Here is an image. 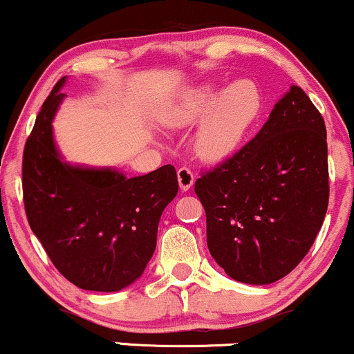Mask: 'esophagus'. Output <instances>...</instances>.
Listing matches in <instances>:
<instances>
[{"label":"esophagus","mask_w":354,"mask_h":354,"mask_svg":"<svg viewBox=\"0 0 354 354\" xmlns=\"http://www.w3.org/2000/svg\"><path fill=\"white\" fill-rule=\"evenodd\" d=\"M178 185H180L181 191H188L194 185V174L186 166L178 169Z\"/></svg>","instance_id":"obj_1"}]
</instances>
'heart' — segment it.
Instances as JSON below:
<instances>
[{
	"instance_id": "1",
	"label": "heart",
	"mask_w": 354,
	"mask_h": 354,
	"mask_svg": "<svg viewBox=\"0 0 354 354\" xmlns=\"http://www.w3.org/2000/svg\"><path fill=\"white\" fill-rule=\"evenodd\" d=\"M262 92L252 80L241 79L225 85L198 84L185 88L168 105L163 123L169 129L198 124L194 150L204 161L219 163L242 147L262 112Z\"/></svg>"
}]
</instances>
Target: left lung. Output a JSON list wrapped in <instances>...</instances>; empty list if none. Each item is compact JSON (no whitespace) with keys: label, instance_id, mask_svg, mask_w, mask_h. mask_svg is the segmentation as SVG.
Masks as SVG:
<instances>
[{"label":"left lung","instance_id":"left-lung-1","mask_svg":"<svg viewBox=\"0 0 354 354\" xmlns=\"http://www.w3.org/2000/svg\"><path fill=\"white\" fill-rule=\"evenodd\" d=\"M194 191L209 252L231 279L267 285L290 274L320 232L330 196L325 122L308 95L290 85L254 140Z\"/></svg>","mask_w":354,"mask_h":354}]
</instances>
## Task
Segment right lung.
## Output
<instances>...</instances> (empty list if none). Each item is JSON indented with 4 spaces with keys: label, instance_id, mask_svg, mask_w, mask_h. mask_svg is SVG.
<instances>
[{
    "label": "right lung",
    "instance_id": "obj_1",
    "mask_svg": "<svg viewBox=\"0 0 354 354\" xmlns=\"http://www.w3.org/2000/svg\"><path fill=\"white\" fill-rule=\"evenodd\" d=\"M66 82L59 80L42 104L24 147L26 216L69 282L84 290L118 292L138 280L153 257L160 218L178 193L176 169L165 165L127 178L112 166L64 160L53 122Z\"/></svg>",
    "mask_w": 354,
    "mask_h": 354
}]
</instances>
